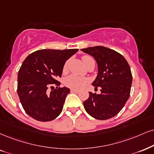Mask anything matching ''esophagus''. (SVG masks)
Instances as JSON below:
<instances>
[{
    "label": "esophagus",
    "instance_id": "esophagus-1",
    "mask_svg": "<svg viewBox=\"0 0 154 154\" xmlns=\"http://www.w3.org/2000/svg\"><path fill=\"white\" fill-rule=\"evenodd\" d=\"M71 93H79V90H76V89L71 88Z\"/></svg>",
    "mask_w": 154,
    "mask_h": 154
}]
</instances>
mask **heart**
<instances>
[{
  "mask_svg": "<svg viewBox=\"0 0 154 154\" xmlns=\"http://www.w3.org/2000/svg\"><path fill=\"white\" fill-rule=\"evenodd\" d=\"M82 60L85 66L87 65L88 62L91 60H94L91 56H83L82 57ZM68 60L66 61L64 63L63 67V72L66 73L68 71ZM88 82V79L87 78L79 77L75 75H71L66 78L64 81V85L68 88L73 89H81L86 86V84Z\"/></svg>",
  "mask_w": 154,
  "mask_h": 154,
  "instance_id": "1",
  "label": "heart"
}]
</instances>
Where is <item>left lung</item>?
Returning <instances> with one entry per match:
<instances>
[{
    "instance_id": "left-lung-1",
    "label": "left lung",
    "mask_w": 154,
    "mask_h": 154,
    "mask_svg": "<svg viewBox=\"0 0 154 154\" xmlns=\"http://www.w3.org/2000/svg\"><path fill=\"white\" fill-rule=\"evenodd\" d=\"M81 51L92 56L98 64V75L92 85L100 88V94L89 92L83 102L87 113L98 120L117 115L130 96L132 74L122 55L104 46L89 47Z\"/></svg>"
}]
</instances>
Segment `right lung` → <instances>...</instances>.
Listing matches in <instances>:
<instances>
[{
    "instance_id": "obj_1",
    "label": "right lung",
    "mask_w": 154,
    "mask_h": 154,
    "mask_svg": "<svg viewBox=\"0 0 154 154\" xmlns=\"http://www.w3.org/2000/svg\"><path fill=\"white\" fill-rule=\"evenodd\" d=\"M78 51L43 49L26 57L18 73L17 92L28 116L44 122L60 115L70 89L60 87L57 79L61 77L65 62Z\"/></svg>"
}]
</instances>
